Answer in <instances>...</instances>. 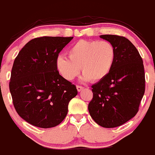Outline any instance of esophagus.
Here are the masks:
<instances>
[{
	"mask_svg": "<svg viewBox=\"0 0 155 155\" xmlns=\"http://www.w3.org/2000/svg\"><path fill=\"white\" fill-rule=\"evenodd\" d=\"M83 88H84V87L82 86H79V85L76 86V89H77V91L79 92H80L81 90H83Z\"/></svg>",
	"mask_w": 155,
	"mask_h": 155,
	"instance_id": "1",
	"label": "esophagus"
}]
</instances>
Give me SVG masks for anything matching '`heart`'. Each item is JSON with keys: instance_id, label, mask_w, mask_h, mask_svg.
I'll list each match as a JSON object with an SVG mask.
<instances>
[{"instance_id": "1", "label": "heart", "mask_w": 155, "mask_h": 155, "mask_svg": "<svg viewBox=\"0 0 155 155\" xmlns=\"http://www.w3.org/2000/svg\"><path fill=\"white\" fill-rule=\"evenodd\" d=\"M68 57L59 56L56 66L66 80H73L80 72L83 80L98 81L111 71L115 59V49L110 42L81 40L68 50Z\"/></svg>"}]
</instances>
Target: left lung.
Here are the masks:
<instances>
[{
	"mask_svg": "<svg viewBox=\"0 0 155 155\" xmlns=\"http://www.w3.org/2000/svg\"><path fill=\"white\" fill-rule=\"evenodd\" d=\"M115 49L111 71L92 85L93 99L88 104L92 118L101 127L124 124L137 114L145 92V73L138 51L128 39L118 35H101Z\"/></svg>",
	"mask_w": 155,
	"mask_h": 155,
	"instance_id": "1",
	"label": "left lung"
}]
</instances>
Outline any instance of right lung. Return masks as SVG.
I'll use <instances>...</instances> for the list:
<instances>
[{"mask_svg": "<svg viewBox=\"0 0 155 155\" xmlns=\"http://www.w3.org/2000/svg\"><path fill=\"white\" fill-rule=\"evenodd\" d=\"M73 37H41L30 40L14 61L9 91L17 113L40 128L59 125L68 113L69 101L77 95L56 66L59 52Z\"/></svg>", "mask_w": 155, "mask_h": 155, "instance_id": "1", "label": "right lung"}]
</instances>
